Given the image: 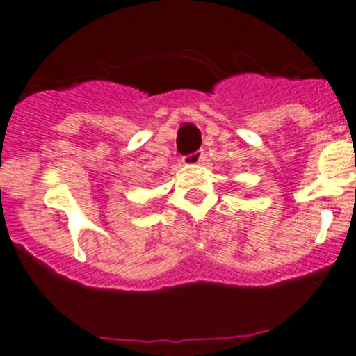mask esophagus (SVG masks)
<instances>
[{
  "label": "esophagus",
  "instance_id": "34e87169",
  "mask_svg": "<svg viewBox=\"0 0 356 356\" xmlns=\"http://www.w3.org/2000/svg\"><path fill=\"white\" fill-rule=\"evenodd\" d=\"M204 159V152L203 149H197V152L191 153V155H186L182 156V162L186 163V165H196V163H201Z\"/></svg>",
  "mask_w": 356,
  "mask_h": 356
}]
</instances>
